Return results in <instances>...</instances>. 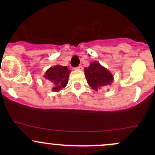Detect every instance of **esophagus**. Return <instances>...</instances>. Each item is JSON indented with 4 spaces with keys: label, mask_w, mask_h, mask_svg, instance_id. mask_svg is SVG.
<instances>
[{
    "label": "esophagus",
    "mask_w": 155,
    "mask_h": 155,
    "mask_svg": "<svg viewBox=\"0 0 155 155\" xmlns=\"http://www.w3.org/2000/svg\"><path fill=\"white\" fill-rule=\"evenodd\" d=\"M76 70H82V69H83V68H82V66H79V67H77V68H76Z\"/></svg>",
    "instance_id": "1"
}]
</instances>
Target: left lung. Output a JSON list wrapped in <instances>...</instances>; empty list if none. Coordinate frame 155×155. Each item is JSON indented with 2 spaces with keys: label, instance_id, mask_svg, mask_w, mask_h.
I'll use <instances>...</instances> for the list:
<instances>
[{
  "label": "left lung",
  "instance_id": "obj_1",
  "mask_svg": "<svg viewBox=\"0 0 155 155\" xmlns=\"http://www.w3.org/2000/svg\"><path fill=\"white\" fill-rule=\"evenodd\" d=\"M85 74L87 84L96 91L101 87L110 85L113 81V76L110 72L97 62H92L88 68H85Z\"/></svg>",
  "mask_w": 155,
  "mask_h": 155
}]
</instances>
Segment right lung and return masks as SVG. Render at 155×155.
I'll use <instances>...</instances> for the list:
<instances>
[{"mask_svg":"<svg viewBox=\"0 0 155 155\" xmlns=\"http://www.w3.org/2000/svg\"><path fill=\"white\" fill-rule=\"evenodd\" d=\"M70 73V70L66 66L56 65L48 69L45 73L44 77L54 85L53 91H59L68 84Z\"/></svg>","mask_w":155,"mask_h":155,"instance_id":"right-lung-1","label":"right lung"}]
</instances>
